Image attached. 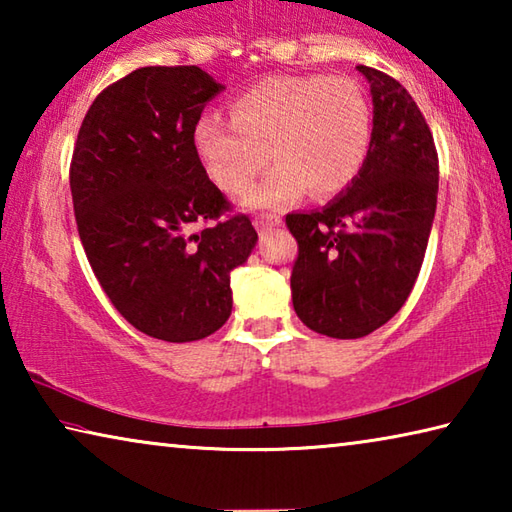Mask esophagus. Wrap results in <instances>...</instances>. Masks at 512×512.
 Listing matches in <instances>:
<instances>
[{
    "instance_id": "34e87169",
    "label": "esophagus",
    "mask_w": 512,
    "mask_h": 512,
    "mask_svg": "<svg viewBox=\"0 0 512 512\" xmlns=\"http://www.w3.org/2000/svg\"><path fill=\"white\" fill-rule=\"evenodd\" d=\"M282 223V219L280 216H275V214H262V216H257L255 219V228H257V232H268V230H273V228H277V225Z\"/></svg>"
}]
</instances>
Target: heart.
I'll use <instances>...</instances> for the list:
<instances>
[{
  "label": "heart",
  "mask_w": 512,
  "mask_h": 512,
  "mask_svg": "<svg viewBox=\"0 0 512 512\" xmlns=\"http://www.w3.org/2000/svg\"><path fill=\"white\" fill-rule=\"evenodd\" d=\"M230 117L203 115L194 144L210 178L232 194L253 183L271 153L277 164L246 192L250 207L289 205L307 189L318 198L343 192L372 142L370 101L345 76H273L241 92Z\"/></svg>",
  "instance_id": "1"
}]
</instances>
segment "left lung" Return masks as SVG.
Returning a JSON list of instances; mask_svg holds the SVG:
<instances>
[{"label":"left lung","mask_w":512,"mask_h":512,"mask_svg":"<svg viewBox=\"0 0 512 512\" xmlns=\"http://www.w3.org/2000/svg\"><path fill=\"white\" fill-rule=\"evenodd\" d=\"M357 69L372 94L368 158L323 210L287 214L298 241L293 309L332 339H361L402 309L418 280L438 196L436 144L413 97L393 76Z\"/></svg>","instance_id":"1"}]
</instances>
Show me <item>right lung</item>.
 Wrapping results in <instances>:
<instances>
[{"instance_id": "right-lung-1", "label": "right lung", "mask_w": 512, "mask_h": 512, "mask_svg": "<svg viewBox=\"0 0 512 512\" xmlns=\"http://www.w3.org/2000/svg\"><path fill=\"white\" fill-rule=\"evenodd\" d=\"M221 90L196 65L135 69L92 101L69 164L79 237L101 289L160 341L214 334L232 311V268L257 244L194 144L196 121Z\"/></svg>"}]
</instances>
